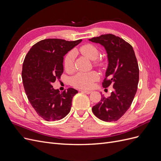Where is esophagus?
<instances>
[{"instance_id":"obj_1","label":"esophagus","mask_w":161,"mask_h":161,"mask_svg":"<svg viewBox=\"0 0 161 161\" xmlns=\"http://www.w3.org/2000/svg\"><path fill=\"white\" fill-rule=\"evenodd\" d=\"M81 91L82 92H84V93H86V94H90L91 92H92L91 91H87V90H82Z\"/></svg>"}]
</instances>
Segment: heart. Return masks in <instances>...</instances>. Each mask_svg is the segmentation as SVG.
<instances>
[{"label":"heart","mask_w":161,"mask_h":161,"mask_svg":"<svg viewBox=\"0 0 161 161\" xmlns=\"http://www.w3.org/2000/svg\"><path fill=\"white\" fill-rule=\"evenodd\" d=\"M79 51L82 54L86 56L90 60H94L99 56V51L95 46L85 44L79 48ZM75 52L70 51L64 58V66L67 71H71L74 67ZM96 66L101 65L100 62H95ZM98 79V75L95 72H79L71 79V83L73 86L80 89H89L93 85L94 82Z\"/></svg>","instance_id":"heart-1"}]
</instances>
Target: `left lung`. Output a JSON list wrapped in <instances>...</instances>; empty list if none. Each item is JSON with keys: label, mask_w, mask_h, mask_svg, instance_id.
<instances>
[{"label": "left lung", "mask_w": 161, "mask_h": 161, "mask_svg": "<svg viewBox=\"0 0 161 161\" xmlns=\"http://www.w3.org/2000/svg\"><path fill=\"white\" fill-rule=\"evenodd\" d=\"M89 40L105 47L108 66L102 85L104 88L112 85L114 88L110 97L102 96L92 111L101 120L117 121L130 108L137 91L139 69L134 51L130 43L113 34H104Z\"/></svg>", "instance_id": "left-lung-1"}]
</instances>
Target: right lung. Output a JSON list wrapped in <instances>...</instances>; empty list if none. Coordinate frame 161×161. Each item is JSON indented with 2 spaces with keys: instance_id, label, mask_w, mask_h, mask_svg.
Returning a JSON list of instances; mask_svg holds the SVG:
<instances>
[{
  "instance_id": "1",
  "label": "right lung",
  "mask_w": 161,
  "mask_h": 161,
  "mask_svg": "<svg viewBox=\"0 0 161 161\" xmlns=\"http://www.w3.org/2000/svg\"><path fill=\"white\" fill-rule=\"evenodd\" d=\"M81 42L46 39L34 44L24 60V89L37 114L47 121L64 118L70 111L72 98L78 91L69 88L60 92L53 88L52 83L60 79L66 53Z\"/></svg>"
}]
</instances>
